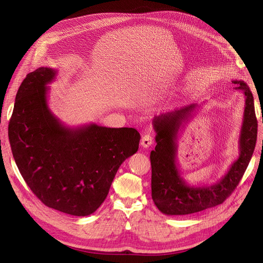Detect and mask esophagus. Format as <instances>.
I'll use <instances>...</instances> for the list:
<instances>
[{
  "label": "esophagus",
  "mask_w": 263,
  "mask_h": 263,
  "mask_svg": "<svg viewBox=\"0 0 263 263\" xmlns=\"http://www.w3.org/2000/svg\"><path fill=\"white\" fill-rule=\"evenodd\" d=\"M154 143V137L151 134H145L143 137H142V141H141V145L143 148H148L150 147L151 145H153Z\"/></svg>",
  "instance_id": "34e87169"
}]
</instances>
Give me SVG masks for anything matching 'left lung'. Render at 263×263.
I'll return each mask as SVG.
<instances>
[{
    "instance_id": "left-lung-1",
    "label": "left lung",
    "mask_w": 263,
    "mask_h": 263,
    "mask_svg": "<svg viewBox=\"0 0 263 263\" xmlns=\"http://www.w3.org/2000/svg\"><path fill=\"white\" fill-rule=\"evenodd\" d=\"M234 91L245 97L243 121L239 137V158L222 179L214 184L190 185L177 164V134L194 115L199 105L191 104L174 113L155 116L157 146L150 154L151 196L157 208L166 215H187L212 208L224 202L239 184L255 150L257 118L254 97L244 81H232Z\"/></svg>"
}]
</instances>
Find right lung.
Returning a JSON list of instances; mask_svg holds the SVG:
<instances>
[{
    "label": "right lung",
    "instance_id": "obj_1",
    "mask_svg": "<svg viewBox=\"0 0 263 263\" xmlns=\"http://www.w3.org/2000/svg\"><path fill=\"white\" fill-rule=\"evenodd\" d=\"M57 76V69L40 67L23 80L8 124L9 143L24 181L41 202L86 216L104 201L141 135L133 128L96 123L65 126L48 105V85Z\"/></svg>",
    "mask_w": 263,
    "mask_h": 263
}]
</instances>
